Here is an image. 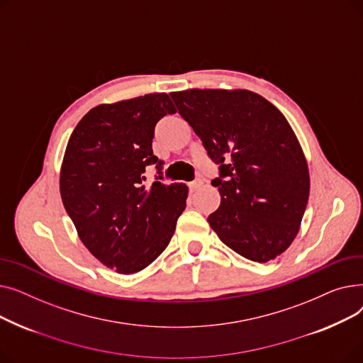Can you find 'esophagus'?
I'll use <instances>...</instances> for the list:
<instances>
[{"instance_id":"34e87169","label":"esophagus","mask_w":363,"mask_h":363,"mask_svg":"<svg viewBox=\"0 0 363 363\" xmlns=\"http://www.w3.org/2000/svg\"><path fill=\"white\" fill-rule=\"evenodd\" d=\"M201 185H203V181H201V179H196V181H193V182H189V184H188L189 191H191V193L197 191V189L201 188Z\"/></svg>"}]
</instances>
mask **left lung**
<instances>
[{
    "mask_svg": "<svg viewBox=\"0 0 363 363\" xmlns=\"http://www.w3.org/2000/svg\"><path fill=\"white\" fill-rule=\"evenodd\" d=\"M170 97L220 164V178L212 181L220 204L207 218L211 228L245 259H277L298 234L311 189L308 160L289 121L249 89L189 88Z\"/></svg>",
    "mask_w": 363,
    "mask_h": 363,
    "instance_id": "1",
    "label": "left lung"
}]
</instances>
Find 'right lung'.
Returning <instances> with one entry per match:
<instances>
[{
    "instance_id": "right-lung-1",
    "label": "right lung",
    "mask_w": 363,
    "mask_h": 363,
    "mask_svg": "<svg viewBox=\"0 0 363 363\" xmlns=\"http://www.w3.org/2000/svg\"><path fill=\"white\" fill-rule=\"evenodd\" d=\"M174 113L166 92L99 104L69 138L60 169L65 208L89 253L118 274L155 262L185 211V184H143L145 166L157 162L155 126Z\"/></svg>"
}]
</instances>
